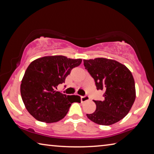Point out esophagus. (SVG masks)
<instances>
[{"instance_id": "1", "label": "esophagus", "mask_w": 154, "mask_h": 154, "mask_svg": "<svg viewBox=\"0 0 154 154\" xmlns=\"http://www.w3.org/2000/svg\"><path fill=\"white\" fill-rule=\"evenodd\" d=\"M90 100V97L88 96H81V101L82 103L86 102V101H88Z\"/></svg>"}]
</instances>
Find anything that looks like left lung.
Listing matches in <instances>:
<instances>
[{"instance_id":"left-lung-1","label":"left lung","mask_w":154,"mask_h":154,"mask_svg":"<svg viewBox=\"0 0 154 154\" xmlns=\"http://www.w3.org/2000/svg\"><path fill=\"white\" fill-rule=\"evenodd\" d=\"M83 64L95 81L97 90L105 92L103 100H94L96 111L87 117L94 123L109 126L129 113L136 98L133 76L125 65L104 58L83 60Z\"/></svg>"}]
</instances>
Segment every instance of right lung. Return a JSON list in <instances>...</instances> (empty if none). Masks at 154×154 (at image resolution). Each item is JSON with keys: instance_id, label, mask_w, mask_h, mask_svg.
Instances as JSON below:
<instances>
[{"instance_id": "add662e5", "label": "right lung", "mask_w": 154, "mask_h": 154, "mask_svg": "<svg viewBox=\"0 0 154 154\" xmlns=\"http://www.w3.org/2000/svg\"><path fill=\"white\" fill-rule=\"evenodd\" d=\"M82 62V59L64 56H48L29 64L22 78L20 92L26 109L36 120L58 122L66 116L72 103L81 102L79 96H66L56 90Z\"/></svg>"}]
</instances>
